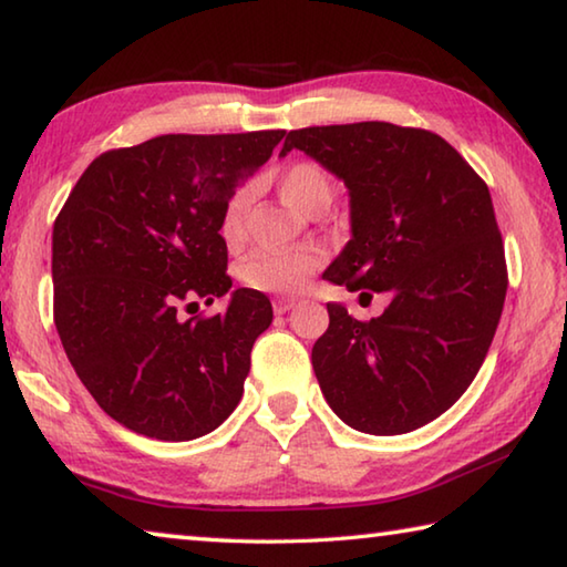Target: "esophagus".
I'll return each mask as SVG.
<instances>
[{
    "mask_svg": "<svg viewBox=\"0 0 567 567\" xmlns=\"http://www.w3.org/2000/svg\"><path fill=\"white\" fill-rule=\"evenodd\" d=\"M295 305H297V300H292V297H277V300L272 302V310H275V315H285V312H290Z\"/></svg>",
    "mask_w": 567,
    "mask_h": 567,
    "instance_id": "obj_1",
    "label": "esophagus"
}]
</instances>
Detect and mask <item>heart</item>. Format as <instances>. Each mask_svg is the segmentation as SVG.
<instances>
[{"label": "heart", "instance_id": "obj_1", "mask_svg": "<svg viewBox=\"0 0 567 567\" xmlns=\"http://www.w3.org/2000/svg\"><path fill=\"white\" fill-rule=\"evenodd\" d=\"M280 197L287 205L300 209V213H315L318 207H328L332 199V182L312 162H297V165L287 167L280 182H277ZM249 195L247 189H239L229 199L223 223H219V235L227 245L239 243L245 233V215H247ZM324 262V252L320 247L305 245L292 249H265V252L249 255L239 267V280L252 290L262 292H300Z\"/></svg>", "mask_w": 567, "mask_h": 567}]
</instances>
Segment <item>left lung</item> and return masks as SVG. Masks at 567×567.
I'll return each mask as SVG.
<instances>
[{"label": "left lung", "instance_id": "left-lung-1", "mask_svg": "<svg viewBox=\"0 0 567 567\" xmlns=\"http://www.w3.org/2000/svg\"><path fill=\"white\" fill-rule=\"evenodd\" d=\"M344 182L350 243L322 277L388 292L370 322L330 302L312 368L334 415L368 435H402L443 415L475 380L503 315L507 270L491 192L455 147L390 122L292 130ZM372 297V295H370Z\"/></svg>", "mask_w": 567, "mask_h": 567}]
</instances>
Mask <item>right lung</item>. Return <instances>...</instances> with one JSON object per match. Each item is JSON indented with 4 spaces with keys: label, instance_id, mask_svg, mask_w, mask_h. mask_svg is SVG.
<instances>
[{
    "label": "right lung",
    "instance_id": "right-lung-1",
    "mask_svg": "<svg viewBox=\"0 0 567 567\" xmlns=\"http://www.w3.org/2000/svg\"><path fill=\"white\" fill-rule=\"evenodd\" d=\"M282 137L162 134L104 152L66 197L52 233L54 324L76 378L132 433L203 437L243 398L272 305L229 290L219 223ZM225 293L215 319L178 318L182 301Z\"/></svg>",
    "mask_w": 567,
    "mask_h": 567
}]
</instances>
